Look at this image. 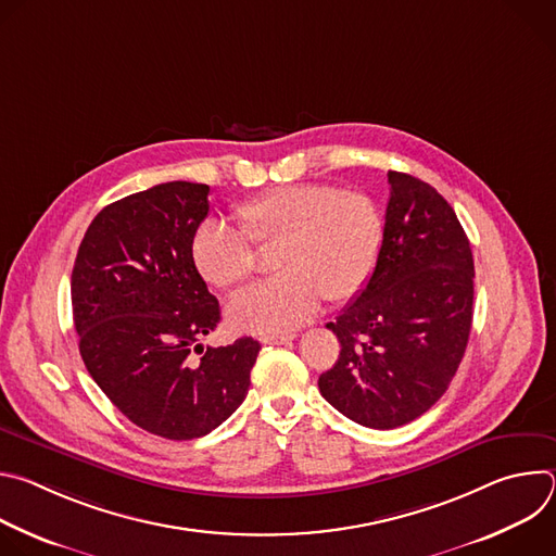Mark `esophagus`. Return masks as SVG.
Masks as SVG:
<instances>
[{"instance_id": "34e87169", "label": "esophagus", "mask_w": 556, "mask_h": 556, "mask_svg": "<svg viewBox=\"0 0 556 556\" xmlns=\"http://www.w3.org/2000/svg\"><path fill=\"white\" fill-rule=\"evenodd\" d=\"M292 339H296V334H294V332H286V334H268V337H262V343H266V345H283V343H288V341H292Z\"/></svg>"}]
</instances>
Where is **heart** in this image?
I'll list each match as a JSON object with an SVG mask.
<instances>
[{
    "label": "heart",
    "mask_w": 556,
    "mask_h": 556,
    "mask_svg": "<svg viewBox=\"0 0 556 556\" xmlns=\"http://www.w3.org/2000/svg\"><path fill=\"white\" fill-rule=\"evenodd\" d=\"M237 230L204 222L191 237V262L213 288L237 290L255 270L253 249H275L270 281L232 299L226 316L235 330L277 334L307 321L321 296L341 305L369 281L382 219L361 191L328 185H288L235 208Z\"/></svg>",
    "instance_id": "b5f03b06"
}]
</instances>
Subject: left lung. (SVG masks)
<instances>
[{"label": "left lung", "mask_w": 556, "mask_h": 556, "mask_svg": "<svg viewBox=\"0 0 556 556\" xmlns=\"http://www.w3.org/2000/svg\"><path fill=\"white\" fill-rule=\"evenodd\" d=\"M387 180L376 268L328 324L341 354L319 376L324 399L369 429L403 427L442 399L472 324V253L455 211L409 174Z\"/></svg>", "instance_id": "8db88e82"}]
</instances>
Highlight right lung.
I'll return each mask as SVG.
<instances>
[{"label":"right lung","instance_id":"obj_1","mask_svg":"<svg viewBox=\"0 0 556 556\" xmlns=\"http://www.w3.org/2000/svg\"><path fill=\"white\" fill-rule=\"evenodd\" d=\"M208 191L176 180L108 204L72 268L74 328L90 376L136 427L167 440L202 438L240 407L262 350L251 337L200 343L219 324V303L191 262Z\"/></svg>","mask_w":556,"mask_h":556}]
</instances>
